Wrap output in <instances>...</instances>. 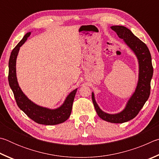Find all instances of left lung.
<instances>
[{
    "instance_id": "1",
    "label": "left lung",
    "mask_w": 159,
    "mask_h": 159,
    "mask_svg": "<svg viewBox=\"0 0 159 159\" xmlns=\"http://www.w3.org/2000/svg\"><path fill=\"white\" fill-rule=\"evenodd\" d=\"M114 31L121 39H123L128 46L135 53L139 63V76L137 87L135 92L128 101L123 111L111 115L101 110L96 103L92 92V101L96 111L100 118L110 123L121 124L129 121L135 118L144 103L148 100L151 89V80L153 76L152 57L148 47L143 41L136 37L130 30L123 26H111Z\"/></svg>"
}]
</instances>
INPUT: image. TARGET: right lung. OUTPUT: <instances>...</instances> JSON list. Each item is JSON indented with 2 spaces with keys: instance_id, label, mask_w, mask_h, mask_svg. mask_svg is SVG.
Here are the masks:
<instances>
[{
  "instance_id": "right-lung-1",
  "label": "right lung",
  "mask_w": 159,
  "mask_h": 159,
  "mask_svg": "<svg viewBox=\"0 0 159 159\" xmlns=\"http://www.w3.org/2000/svg\"><path fill=\"white\" fill-rule=\"evenodd\" d=\"M30 35V32L27 33L11 52L9 60V74H8V82L10 87L13 91L14 96L18 107L30 119L40 124L56 125L61 124L66 121L70 115L72 103L77 89L72 91L67 96L65 101L61 107L57 109L51 110L49 108L39 106L30 101L22 92L19 86L16 75V60L19 48L26 41Z\"/></svg>"
}]
</instances>
